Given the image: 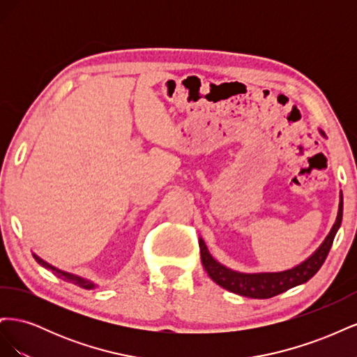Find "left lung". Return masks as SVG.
<instances>
[{
    "label": "left lung",
    "mask_w": 357,
    "mask_h": 357,
    "mask_svg": "<svg viewBox=\"0 0 357 357\" xmlns=\"http://www.w3.org/2000/svg\"><path fill=\"white\" fill-rule=\"evenodd\" d=\"M323 135V132L320 131ZM342 220V193H340V205L337 220H335L331 232L323 241L317 250L307 257L304 262L299 265L284 269L278 273H240L234 269L222 265L219 261L211 256L204 240L199 238V250H201V262L205 271L210 275L214 283L220 287L232 291V294L241 295L245 298L253 299H266L275 295L283 294V291L307 283L308 280L314 275L320 266L325 262V259L331 250L335 235H337Z\"/></svg>",
    "instance_id": "1"
}]
</instances>
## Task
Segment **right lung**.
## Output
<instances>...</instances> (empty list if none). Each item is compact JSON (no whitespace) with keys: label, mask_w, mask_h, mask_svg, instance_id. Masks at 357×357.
Here are the masks:
<instances>
[{"label":"right lung","mask_w":357,"mask_h":357,"mask_svg":"<svg viewBox=\"0 0 357 357\" xmlns=\"http://www.w3.org/2000/svg\"><path fill=\"white\" fill-rule=\"evenodd\" d=\"M32 256H34L36 261H37L43 268L49 269V271H52L56 277H59V278H62V280H66V282H68V283H73V284H75V286H79V287H82V289H88V290L98 287V284H96L95 282H92L91 278H86V277H82V275L74 274V273L63 271V269H61V268H58V266H55V265H52V264L46 262L45 259H41V257H40L38 255H36V253H32Z\"/></svg>","instance_id":"add662e5"}]
</instances>
